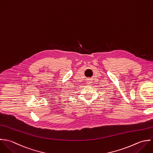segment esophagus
<instances>
[{
	"instance_id": "1",
	"label": "esophagus",
	"mask_w": 153,
	"mask_h": 153,
	"mask_svg": "<svg viewBox=\"0 0 153 153\" xmlns=\"http://www.w3.org/2000/svg\"><path fill=\"white\" fill-rule=\"evenodd\" d=\"M92 82H92V79H91V78H89V79H87V83H88V85L92 84Z\"/></svg>"
}]
</instances>
